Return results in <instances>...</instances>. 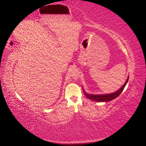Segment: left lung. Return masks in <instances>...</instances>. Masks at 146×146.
Listing matches in <instances>:
<instances>
[{
    "label": "left lung",
    "instance_id": "left-lung-1",
    "mask_svg": "<svg viewBox=\"0 0 146 146\" xmlns=\"http://www.w3.org/2000/svg\"><path fill=\"white\" fill-rule=\"evenodd\" d=\"M128 78H129V77H128L125 81V83L123 85V87L120 89H119L117 91L114 93H111L109 94H104V95H93V94H88L86 93L84 90V89H83V92H84V95L88 99L98 101V102H108L115 99V98H117L118 96H119V94L123 92L124 87H125V85L128 81Z\"/></svg>",
    "mask_w": 146,
    "mask_h": 146
}]
</instances>
